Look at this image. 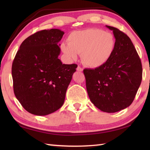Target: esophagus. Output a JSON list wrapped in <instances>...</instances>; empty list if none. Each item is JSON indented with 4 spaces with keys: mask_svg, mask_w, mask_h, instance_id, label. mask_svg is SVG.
I'll list each match as a JSON object with an SVG mask.
<instances>
[{
    "mask_svg": "<svg viewBox=\"0 0 150 150\" xmlns=\"http://www.w3.org/2000/svg\"><path fill=\"white\" fill-rule=\"evenodd\" d=\"M77 70L78 71H79V72H81V71H83V69H82V68H81V67H79V66H78V67H77Z\"/></svg>",
    "mask_w": 150,
    "mask_h": 150,
    "instance_id": "esophagus-1",
    "label": "esophagus"
}]
</instances>
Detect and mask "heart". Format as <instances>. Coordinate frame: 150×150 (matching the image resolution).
Listing matches in <instances>:
<instances>
[{
  "instance_id": "heart-1",
  "label": "heart",
  "mask_w": 150,
  "mask_h": 150,
  "mask_svg": "<svg viewBox=\"0 0 150 150\" xmlns=\"http://www.w3.org/2000/svg\"><path fill=\"white\" fill-rule=\"evenodd\" d=\"M115 46L116 40L110 32L89 28L72 32L67 38V44L63 43L61 48L69 60H75L81 54L85 65L98 68L109 60Z\"/></svg>"
}]
</instances>
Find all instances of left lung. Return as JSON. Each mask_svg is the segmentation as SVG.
<instances>
[{
    "instance_id": "1",
    "label": "left lung",
    "mask_w": 150,
    "mask_h": 150,
    "mask_svg": "<svg viewBox=\"0 0 150 150\" xmlns=\"http://www.w3.org/2000/svg\"><path fill=\"white\" fill-rule=\"evenodd\" d=\"M106 27L115 38V52L105 65L83 73L91 102L101 111L113 113L132 103L142 82V66L130 38L115 27Z\"/></svg>"
}]
</instances>
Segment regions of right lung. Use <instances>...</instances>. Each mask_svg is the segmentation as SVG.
<instances>
[{
	"label": "right lung",
	"mask_w": 150,
	"mask_h": 150,
	"mask_svg": "<svg viewBox=\"0 0 150 150\" xmlns=\"http://www.w3.org/2000/svg\"><path fill=\"white\" fill-rule=\"evenodd\" d=\"M64 32L44 30L30 35L20 45L12 63L14 93L28 112L45 116L64 103L76 64H63L58 58L59 42Z\"/></svg>",
	"instance_id": "obj_1"
}]
</instances>
